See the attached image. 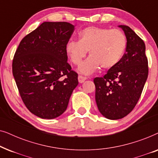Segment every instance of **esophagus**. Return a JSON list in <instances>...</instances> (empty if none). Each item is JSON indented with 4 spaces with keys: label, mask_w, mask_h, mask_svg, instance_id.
<instances>
[{
    "label": "esophagus",
    "mask_w": 158,
    "mask_h": 158,
    "mask_svg": "<svg viewBox=\"0 0 158 158\" xmlns=\"http://www.w3.org/2000/svg\"><path fill=\"white\" fill-rule=\"evenodd\" d=\"M77 78H78V81L80 83H83V82L86 80V77L84 76H82V75H78V77H77Z\"/></svg>",
    "instance_id": "esophagus-1"
}]
</instances>
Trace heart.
I'll return each instance as SVG.
<instances>
[{"instance_id":"1","label":"heart","mask_w":158,"mask_h":158,"mask_svg":"<svg viewBox=\"0 0 158 158\" xmlns=\"http://www.w3.org/2000/svg\"><path fill=\"white\" fill-rule=\"evenodd\" d=\"M126 48V36L120 29L89 27L80 32L79 41H69L66 52L71 62L79 65L89 51L90 57L80 66L79 72L90 75L100 67L110 70L117 65Z\"/></svg>"}]
</instances>
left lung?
I'll return each instance as SVG.
<instances>
[{
	"label": "left lung",
	"mask_w": 158,
	"mask_h": 158,
	"mask_svg": "<svg viewBox=\"0 0 158 158\" xmlns=\"http://www.w3.org/2000/svg\"><path fill=\"white\" fill-rule=\"evenodd\" d=\"M127 48L117 65L103 77H96V101L100 113L109 119L124 118L137 104L148 76V61L143 40L128 26L120 25Z\"/></svg>",
	"instance_id": "1"
}]
</instances>
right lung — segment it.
<instances>
[{
    "mask_svg": "<svg viewBox=\"0 0 158 158\" xmlns=\"http://www.w3.org/2000/svg\"><path fill=\"white\" fill-rule=\"evenodd\" d=\"M75 27L68 22H44L21 41L12 71L23 102L42 118L66 111L77 74L68 63L66 45Z\"/></svg>",
    "mask_w": 158,
    "mask_h": 158,
    "instance_id": "right-lung-1",
    "label": "right lung"
}]
</instances>
